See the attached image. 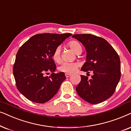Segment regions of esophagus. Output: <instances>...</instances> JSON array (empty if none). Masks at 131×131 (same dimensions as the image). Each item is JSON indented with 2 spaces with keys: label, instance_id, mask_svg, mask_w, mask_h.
I'll list each match as a JSON object with an SVG mask.
<instances>
[{
  "label": "esophagus",
  "instance_id": "obj_1",
  "mask_svg": "<svg viewBox=\"0 0 131 131\" xmlns=\"http://www.w3.org/2000/svg\"><path fill=\"white\" fill-rule=\"evenodd\" d=\"M71 75V74H69V73H66L65 74V76H66V77H70Z\"/></svg>",
  "mask_w": 131,
  "mask_h": 131
}]
</instances>
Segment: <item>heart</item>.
<instances>
[{
  "label": "heart",
  "instance_id": "b5f03b06",
  "mask_svg": "<svg viewBox=\"0 0 131 131\" xmlns=\"http://www.w3.org/2000/svg\"><path fill=\"white\" fill-rule=\"evenodd\" d=\"M69 47L76 54L82 52L81 45L78 42L76 41H71L68 43ZM60 48L57 47L53 54V59L56 62H59L60 60ZM78 63L75 62H63L59 67V70L60 72L66 73H72L77 69Z\"/></svg>",
  "mask_w": 131,
  "mask_h": 131
}]
</instances>
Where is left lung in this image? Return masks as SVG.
<instances>
[{"mask_svg": "<svg viewBox=\"0 0 131 131\" xmlns=\"http://www.w3.org/2000/svg\"><path fill=\"white\" fill-rule=\"evenodd\" d=\"M72 37L81 42L87 52L86 62L81 70L93 73L90 80L81 75L76 91L89 103H101L113 95L120 79L119 56L103 38L91 34H76Z\"/></svg>", "mask_w": 131, "mask_h": 131, "instance_id": "8db88e82", "label": "left lung"}]
</instances>
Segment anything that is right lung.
Segmentation results:
<instances>
[{"mask_svg": "<svg viewBox=\"0 0 131 131\" xmlns=\"http://www.w3.org/2000/svg\"><path fill=\"white\" fill-rule=\"evenodd\" d=\"M71 34H42L33 36L20 48L15 57L13 74L19 92L29 100L45 103L58 92L66 79L64 72L54 73L53 59L56 48ZM52 72L50 77L45 73Z\"/></svg>", "mask_w": 131, "mask_h": 131, "instance_id": "1", "label": "right lung"}]
</instances>
